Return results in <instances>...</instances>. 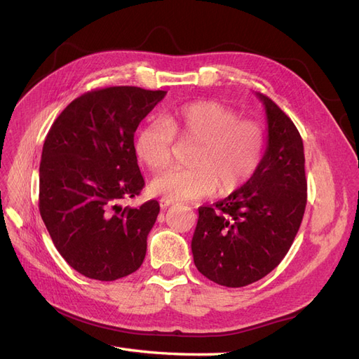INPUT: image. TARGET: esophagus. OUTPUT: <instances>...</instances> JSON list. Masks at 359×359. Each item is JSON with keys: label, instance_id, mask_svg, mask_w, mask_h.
Segmentation results:
<instances>
[{"label": "esophagus", "instance_id": "obj_1", "mask_svg": "<svg viewBox=\"0 0 359 359\" xmlns=\"http://www.w3.org/2000/svg\"><path fill=\"white\" fill-rule=\"evenodd\" d=\"M175 203H177L175 201H170V199H168V198H161V199H160V206H161V208H168V206L175 205Z\"/></svg>", "mask_w": 359, "mask_h": 359}]
</instances>
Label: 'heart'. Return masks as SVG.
<instances>
[{"label":"heart","instance_id":"1","mask_svg":"<svg viewBox=\"0 0 359 359\" xmlns=\"http://www.w3.org/2000/svg\"><path fill=\"white\" fill-rule=\"evenodd\" d=\"M175 136L196 142L187 169H169L151 181V190L170 201H194L232 193L256 173L264 156V130L253 119L215 102H193L173 107L163 119L147 123L136 136L139 160L153 169L166 168Z\"/></svg>","mask_w":359,"mask_h":359}]
</instances>
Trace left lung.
I'll list each match as a JSON object with an SVG mask.
<instances>
[{
	"instance_id": "obj_1",
	"label": "left lung",
	"mask_w": 359,
	"mask_h": 359,
	"mask_svg": "<svg viewBox=\"0 0 359 359\" xmlns=\"http://www.w3.org/2000/svg\"><path fill=\"white\" fill-rule=\"evenodd\" d=\"M268 145L255 175L212 206H201L191 240L194 265L214 283L243 287L273 271L295 240L307 205L302 139L264 94Z\"/></svg>"
}]
</instances>
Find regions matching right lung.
Here are the masks:
<instances>
[{"mask_svg":"<svg viewBox=\"0 0 359 359\" xmlns=\"http://www.w3.org/2000/svg\"><path fill=\"white\" fill-rule=\"evenodd\" d=\"M165 95L137 86L88 91L60 114L45 139L40 215L60 255L85 277L118 280L144 262L160 205L119 202L145 186L135 132Z\"/></svg>","mask_w":359,"mask_h":359,"instance_id":"1","label":"right lung"}]
</instances>
